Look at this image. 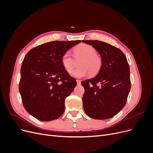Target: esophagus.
Here are the masks:
<instances>
[{"label":"esophagus","instance_id":"obj_1","mask_svg":"<svg viewBox=\"0 0 153 153\" xmlns=\"http://www.w3.org/2000/svg\"><path fill=\"white\" fill-rule=\"evenodd\" d=\"M77 85H81V81H80V80H77Z\"/></svg>","mask_w":153,"mask_h":153}]
</instances>
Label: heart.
<instances>
[{
	"instance_id": "b5f03b06",
	"label": "heart",
	"mask_w": 153,
	"mask_h": 153,
	"mask_svg": "<svg viewBox=\"0 0 153 153\" xmlns=\"http://www.w3.org/2000/svg\"><path fill=\"white\" fill-rule=\"evenodd\" d=\"M74 56L76 60L81 59L79 64L80 68L71 72V75L76 78H81L87 76L97 74L100 70L102 60L100 56L95 54V48L87 44H80L74 50ZM61 63L68 72H71L74 66V59L69 51L64 53L61 57Z\"/></svg>"
}]
</instances>
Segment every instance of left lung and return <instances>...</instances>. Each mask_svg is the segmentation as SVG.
<instances>
[{"instance_id":"1","label":"left lung","mask_w":153,"mask_h":153,"mask_svg":"<svg viewBox=\"0 0 153 153\" xmlns=\"http://www.w3.org/2000/svg\"><path fill=\"white\" fill-rule=\"evenodd\" d=\"M82 42L92 45L102 60L97 75L81 82L84 111L94 119L110 118L126 104L131 88L129 64L124 53L114 46L98 40Z\"/></svg>"}]
</instances>
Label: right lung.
I'll return each instance as SVG.
<instances>
[{"label":"right lung","mask_w":153,"mask_h":153,"mask_svg":"<svg viewBox=\"0 0 153 153\" xmlns=\"http://www.w3.org/2000/svg\"><path fill=\"white\" fill-rule=\"evenodd\" d=\"M80 42L54 41L33 48L25 56L19 91L23 105L40 121H51L64 111V100L77 82L61 63L62 54Z\"/></svg>","instance_id":"right-lung-1"}]
</instances>
